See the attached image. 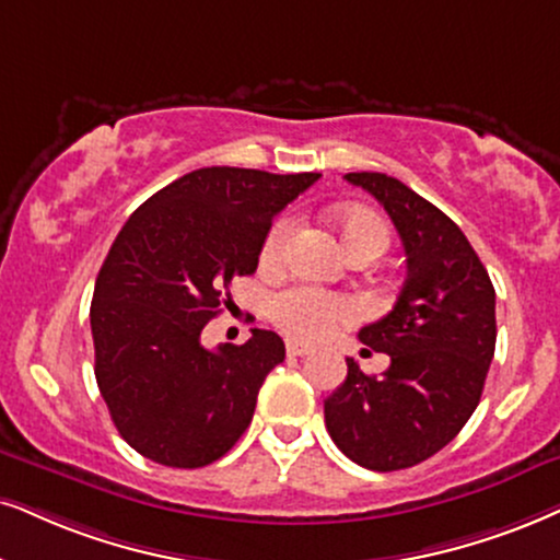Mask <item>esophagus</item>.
Returning a JSON list of instances; mask_svg holds the SVG:
<instances>
[{"instance_id": "34e87169", "label": "esophagus", "mask_w": 560, "mask_h": 560, "mask_svg": "<svg viewBox=\"0 0 560 560\" xmlns=\"http://www.w3.org/2000/svg\"><path fill=\"white\" fill-rule=\"evenodd\" d=\"M315 349L307 343H296V341H287V353L289 357H307V353H313Z\"/></svg>"}]
</instances>
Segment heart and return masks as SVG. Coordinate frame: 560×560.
<instances>
[{
	"label": "heart",
	"mask_w": 560,
	"mask_h": 560,
	"mask_svg": "<svg viewBox=\"0 0 560 560\" xmlns=\"http://www.w3.org/2000/svg\"><path fill=\"white\" fill-rule=\"evenodd\" d=\"M332 219H336L338 235H341V243L349 256L374 253L380 258L387 250V245H390V230L370 209H338ZM292 224V217L276 219L271 230L266 232L264 245H260V264H279ZM268 313H271V320L287 336L296 338V341H317V338L328 336L336 325L353 320L357 310H353V304L346 296L300 284L276 294Z\"/></svg>",
	"instance_id": "heart-1"
}]
</instances>
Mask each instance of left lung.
Returning <instances> with one entry per match:
<instances>
[{
  "label": "left lung",
  "mask_w": 560,
  "mask_h": 560,
  "mask_svg": "<svg viewBox=\"0 0 560 560\" xmlns=\"http://www.w3.org/2000/svg\"><path fill=\"white\" fill-rule=\"evenodd\" d=\"M346 180L390 214L408 279L390 313L359 330L390 366L377 377L346 359L349 374L325 400V427L366 470L413 468L447 447L478 408L497 349V292L468 237L434 203L385 173Z\"/></svg>",
  "instance_id": "obj_1"
}]
</instances>
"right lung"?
Here are the masks:
<instances>
[{"instance_id": "1", "label": "right lung", "mask_w": 560, "mask_h": 560, "mask_svg": "<svg viewBox=\"0 0 560 560\" xmlns=\"http://www.w3.org/2000/svg\"><path fill=\"white\" fill-rule=\"evenodd\" d=\"M320 173L201 167L147 198L113 240L95 281V380L118 434L167 468H203L250 427L284 341L253 328L245 343L201 346L232 302V276L258 268L273 217ZM229 300H223V294Z\"/></svg>"}]
</instances>
